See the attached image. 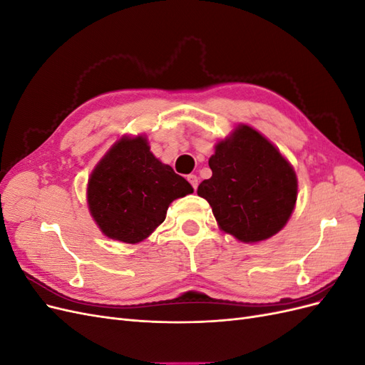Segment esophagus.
Here are the masks:
<instances>
[{"instance_id":"obj_1","label":"esophagus","mask_w":365,"mask_h":365,"mask_svg":"<svg viewBox=\"0 0 365 365\" xmlns=\"http://www.w3.org/2000/svg\"><path fill=\"white\" fill-rule=\"evenodd\" d=\"M187 181H189L190 184H192V187H193V189L196 190V187H197V176L196 175H189V176H187Z\"/></svg>"}]
</instances>
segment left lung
Here are the masks:
<instances>
[{
  "label": "left lung",
  "instance_id": "1",
  "mask_svg": "<svg viewBox=\"0 0 365 365\" xmlns=\"http://www.w3.org/2000/svg\"><path fill=\"white\" fill-rule=\"evenodd\" d=\"M213 175L197 187L219 227L240 242L264 240L284 227L297 201L292 165L256 129L239 126L208 160Z\"/></svg>",
  "mask_w": 365,
  "mask_h": 365
}]
</instances>
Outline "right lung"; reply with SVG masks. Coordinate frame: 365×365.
Instances as JSON below:
<instances>
[{
  "instance_id": "add662e5",
  "label": "right lung",
  "mask_w": 365,
  "mask_h": 365,
  "mask_svg": "<svg viewBox=\"0 0 365 365\" xmlns=\"http://www.w3.org/2000/svg\"><path fill=\"white\" fill-rule=\"evenodd\" d=\"M193 187L153 157L145 137L121 138L88 181V205L102 233L137 244L165 219L170 202Z\"/></svg>"
}]
</instances>
